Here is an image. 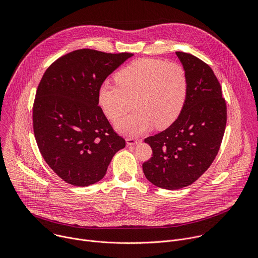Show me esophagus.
<instances>
[{
    "label": "esophagus",
    "mask_w": 258,
    "mask_h": 258,
    "mask_svg": "<svg viewBox=\"0 0 258 258\" xmlns=\"http://www.w3.org/2000/svg\"><path fill=\"white\" fill-rule=\"evenodd\" d=\"M126 144L128 145V146H131V145H136V144H138L139 142H140V140H138V139H135V138H126Z\"/></svg>",
    "instance_id": "1"
}]
</instances>
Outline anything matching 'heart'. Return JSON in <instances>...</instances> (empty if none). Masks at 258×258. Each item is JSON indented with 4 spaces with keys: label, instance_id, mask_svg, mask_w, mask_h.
<instances>
[{
    "label": "heart",
    "instance_id": "b5f03b06",
    "mask_svg": "<svg viewBox=\"0 0 258 258\" xmlns=\"http://www.w3.org/2000/svg\"><path fill=\"white\" fill-rule=\"evenodd\" d=\"M118 86L104 85L99 104L119 132L137 136L153 127L166 128L180 115L188 95V79L181 65L156 58L133 61L115 76Z\"/></svg>",
    "mask_w": 258,
    "mask_h": 258
}]
</instances>
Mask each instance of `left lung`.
<instances>
[{
  "instance_id": "obj_1",
  "label": "left lung",
  "mask_w": 258,
  "mask_h": 258,
  "mask_svg": "<svg viewBox=\"0 0 258 258\" xmlns=\"http://www.w3.org/2000/svg\"><path fill=\"white\" fill-rule=\"evenodd\" d=\"M188 79L185 107L165 131L145 139L152 157L143 171L153 185L167 190L190 186L216 157L227 124V105L213 70L199 58L175 52Z\"/></svg>"
}]
</instances>
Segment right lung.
Here are the masks:
<instances>
[{"mask_svg": "<svg viewBox=\"0 0 258 258\" xmlns=\"http://www.w3.org/2000/svg\"><path fill=\"white\" fill-rule=\"evenodd\" d=\"M132 56L81 49L44 73L32 107L33 133L47 164L70 185L87 187L102 179L125 147L98 104L106 78Z\"/></svg>", "mask_w": 258, "mask_h": 258, "instance_id": "obj_1", "label": "right lung"}]
</instances>
